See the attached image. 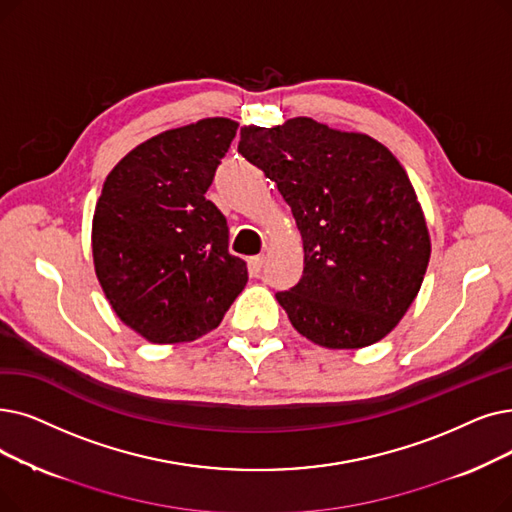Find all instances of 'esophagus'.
I'll list each match as a JSON object with an SVG mask.
<instances>
[{
  "instance_id": "obj_1",
  "label": "esophagus",
  "mask_w": 512,
  "mask_h": 512,
  "mask_svg": "<svg viewBox=\"0 0 512 512\" xmlns=\"http://www.w3.org/2000/svg\"><path fill=\"white\" fill-rule=\"evenodd\" d=\"M263 261H265V257H263V255L251 257V261H249V270H251V274H253V276H257V274L261 272V268H263Z\"/></svg>"
}]
</instances>
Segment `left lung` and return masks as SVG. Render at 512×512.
<instances>
[{
    "label": "left lung",
    "mask_w": 512,
    "mask_h": 512,
    "mask_svg": "<svg viewBox=\"0 0 512 512\" xmlns=\"http://www.w3.org/2000/svg\"><path fill=\"white\" fill-rule=\"evenodd\" d=\"M238 152L276 182L303 238V276L276 293L297 332L328 349L387 337L431 257L425 215L391 150L297 117L242 127Z\"/></svg>",
    "instance_id": "8db88e82"
}]
</instances>
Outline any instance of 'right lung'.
<instances>
[{"label": "right lung", "mask_w": 512, "mask_h": 512, "mask_svg": "<svg viewBox=\"0 0 512 512\" xmlns=\"http://www.w3.org/2000/svg\"><path fill=\"white\" fill-rule=\"evenodd\" d=\"M238 123L159 133L108 173L92 224L94 268L115 314L150 343H186L224 320L249 280L207 190Z\"/></svg>", "instance_id": "add662e5"}]
</instances>
